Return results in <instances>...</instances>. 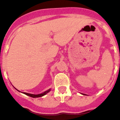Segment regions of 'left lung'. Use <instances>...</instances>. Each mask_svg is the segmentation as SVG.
I'll return each mask as SVG.
<instances>
[{
    "label": "left lung",
    "instance_id": "8db88e82",
    "mask_svg": "<svg viewBox=\"0 0 120 120\" xmlns=\"http://www.w3.org/2000/svg\"><path fill=\"white\" fill-rule=\"evenodd\" d=\"M82 94V95H85V96H88V95H86V94H82V93H81Z\"/></svg>",
    "mask_w": 120,
    "mask_h": 120
}]
</instances>
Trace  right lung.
Instances as JSON below:
<instances>
[{
    "instance_id": "1",
    "label": "right lung",
    "mask_w": 120,
    "mask_h": 120,
    "mask_svg": "<svg viewBox=\"0 0 120 120\" xmlns=\"http://www.w3.org/2000/svg\"><path fill=\"white\" fill-rule=\"evenodd\" d=\"M17 91L19 92H21V91H19V90H17ZM50 91H51V88H50V89H49L48 90H47V91H44V92H43V93H41V94H29V93H23V94H26V95L29 96V97H33V98H38V97H43V96H45V94H47V93H49Z\"/></svg>"
}]
</instances>
